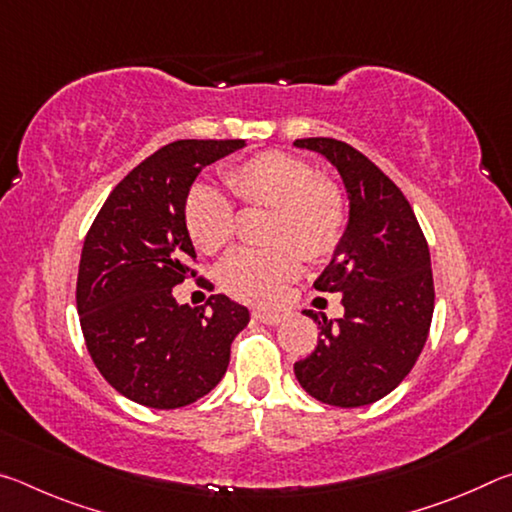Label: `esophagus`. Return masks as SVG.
<instances>
[{
    "label": "esophagus",
    "mask_w": 512,
    "mask_h": 512,
    "mask_svg": "<svg viewBox=\"0 0 512 512\" xmlns=\"http://www.w3.org/2000/svg\"><path fill=\"white\" fill-rule=\"evenodd\" d=\"M253 318L264 325H277L284 318L282 314H271V311H253Z\"/></svg>",
    "instance_id": "esophagus-1"
}]
</instances>
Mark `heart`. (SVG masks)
<instances>
[{
	"label": "heart",
	"mask_w": 512,
	"mask_h": 512,
	"mask_svg": "<svg viewBox=\"0 0 512 512\" xmlns=\"http://www.w3.org/2000/svg\"><path fill=\"white\" fill-rule=\"evenodd\" d=\"M228 185L250 207L273 210L271 248H239L225 257L221 282L232 296L273 305L302 271V257L325 262L339 248L348 207L341 189L298 155L266 151L228 171ZM185 223L203 253H219L235 237L237 214L230 198L212 185L187 194Z\"/></svg>",
	"instance_id": "b5f03b06"
}]
</instances>
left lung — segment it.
I'll list each match as a JSON object with an SVG mask.
<instances>
[{"instance_id":"1","label":"left lung","mask_w":512,"mask_h":512,"mask_svg":"<svg viewBox=\"0 0 512 512\" xmlns=\"http://www.w3.org/2000/svg\"><path fill=\"white\" fill-rule=\"evenodd\" d=\"M339 171L348 225L314 287L341 293L345 314L318 323V345L293 372L318 402L354 409L381 400L409 375L433 316L429 246L409 201L384 171L350 144L329 137L293 142Z\"/></svg>"}]
</instances>
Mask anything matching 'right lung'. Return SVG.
<instances>
[{"label":"right lung","instance_id":"add662e5","mask_svg":"<svg viewBox=\"0 0 512 512\" xmlns=\"http://www.w3.org/2000/svg\"><path fill=\"white\" fill-rule=\"evenodd\" d=\"M244 140H178L149 155L112 189L85 237L76 307L85 345L108 384L151 409H180L219 384L230 345L248 325L223 293L178 305L196 248L185 201L207 164Z\"/></svg>","mask_w":512,"mask_h":512}]
</instances>
